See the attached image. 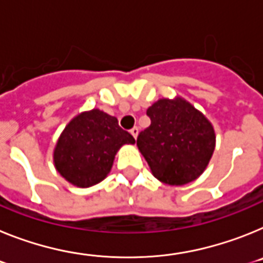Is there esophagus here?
<instances>
[{
    "instance_id": "1",
    "label": "esophagus",
    "mask_w": 263,
    "mask_h": 263,
    "mask_svg": "<svg viewBox=\"0 0 263 263\" xmlns=\"http://www.w3.org/2000/svg\"><path fill=\"white\" fill-rule=\"evenodd\" d=\"M129 132H131V135H132V136H134L135 139L138 138V135H139V128H138V127H134V128H132Z\"/></svg>"
}]
</instances>
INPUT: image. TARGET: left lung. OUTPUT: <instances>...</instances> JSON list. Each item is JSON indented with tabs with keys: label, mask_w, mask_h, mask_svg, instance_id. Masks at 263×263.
I'll return each mask as SVG.
<instances>
[{
	"label": "left lung",
	"mask_w": 263,
	"mask_h": 263,
	"mask_svg": "<svg viewBox=\"0 0 263 263\" xmlns=\"http://www.w3.org/2000/svg\"><path fill=\"white\" fill-rule=\"evenodd\" d=\"M151 125L136 144L152 175L170 185H185L209 164L216 135L212 123L182 98L159 99L147 109Z\"/></svg>",
	"instance_id": "1"
}]
</instances>
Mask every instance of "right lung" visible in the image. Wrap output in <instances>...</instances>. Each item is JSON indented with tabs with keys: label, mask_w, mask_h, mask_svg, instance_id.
Wrapping results in <instances>:
<instances>
[{
	"label": "right lung",
	"mask_w": 263,
	"mask_h": 263,
	"mask_svg": "<svg viewBox=\"0 0 263 263\" xmlns=\"http://www.w3.org/2000/svg\"><path fill=\"white\" fill-rule=\"evenodd\" d=\"M124 144H135L134 136L119 127L115 116L93 108L66 125L54 148V165L70 184L88 188L106 179Z\"/></svg>",
	"instance_id": "add662e5"
}]
</instances>
